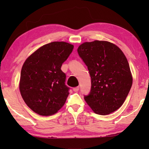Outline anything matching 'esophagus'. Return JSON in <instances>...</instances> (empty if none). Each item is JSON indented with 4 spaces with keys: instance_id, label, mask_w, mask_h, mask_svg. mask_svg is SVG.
<instances>
[{
    "instance_id": "esophagus-1",
    "label": "esophagus",
    "mask_w": 149,
    "mask_h": 149,
    "mask_svg": "<svg viewBox=\"0 0 149 149\" xmlns=\"http://www.w3.org/2000/svg\"><path fill=\"white\" fill-rule=\"evenodd\" d=\"M79 90V87H76L73 88V91L75 92H77Z\"/></svg>"
}]
</instances>
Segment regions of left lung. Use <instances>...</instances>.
<instances>
[{
	"label": "left lung",
	"instance_id": "8db88e82",
	"mask_svg": "<svg viewBox=\"0 0 149 149\" xmlns=\"http://www.w3.org/2000/svg\"><path fill=\"white\" fill-rule=\"evenodd\" d=\"M87 66L91 88L85 101L97 114L114 112L124 102L132 85L129 63L116 45L108 41L86 42L78 47Z\"/></svg>",
	"mask_w": 149,
	"mask_h": 149
}]
</instances>
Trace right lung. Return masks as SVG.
Here are the masks:
<instances>
[{
    "label": "right lung",
    "instance_id": "obj_1",
    "mask_svg": "<svg viewBox=\"0 0 149 149\" xmlns=\"http://www.w3.org/2000/svg\"><path fill=\"white\" fill-rule=\"evenodd\" d=\"M74 49L65 42H52L33 52L22 66L19 91L24 102L37 114L50 116L65 102L69 89L63 63Z\"/></svg>",
    "mask_w": 149,
    "mask_h": 149
}]
</instances>
